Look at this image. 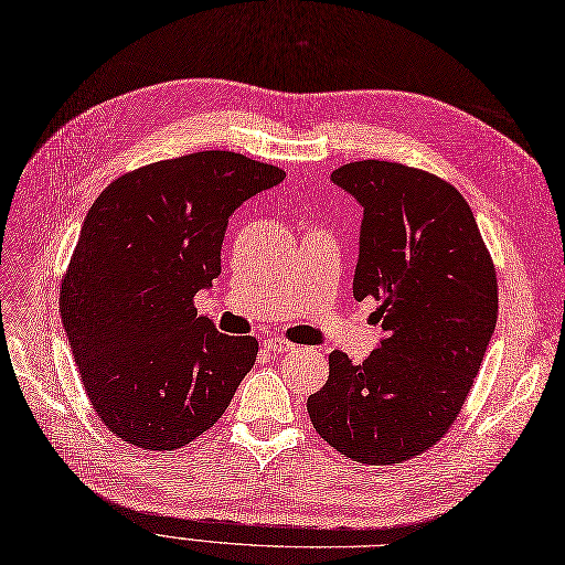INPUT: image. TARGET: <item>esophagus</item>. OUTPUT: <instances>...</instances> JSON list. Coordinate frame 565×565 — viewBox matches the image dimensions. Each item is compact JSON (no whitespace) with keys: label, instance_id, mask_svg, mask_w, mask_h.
I'll return each mask as SVG.
<instances>
[{"label":"esophagus","instance_id":"34e87169","mask_svg":"<svg viewBox=\"0 0 565 565\" xmlns=\"http://www.w3.org/2000/svg\"><path fill=\"white\" fill-rule=\"evenodd\" d=\"M265 349L277 356V353H294L296 344H290V342L281 340V338H269V340H265Z\"/></svg>","mask_w":565,"mask_h":565}]
</instances>
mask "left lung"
<instances>
[{
	"mask_svg": "<svg viewBox=\"0 0 565 565\" xmlns=\"http://www.w3.org/2000/svg\"><path fill=\"white\" fill-rule=\"evenodd\" d=\"M363 206L353 298L380 302L384 338L307 398L309 419L340 454L403 463L433 447L461 412L498 319L495 267L472 209L440 177L359 160L330 174Z\"/></svg>",
	"mask_w": 565,
	"mask_h": 565,
	"instance_id": "1",
	"label": "left lung"
}]
</instances>
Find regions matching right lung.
Segmentation results:
<instances>
[{
    "instance_id": "add662e5",
    "label": "right lung",
    "mask_w": 565,
    "mask_h": 565,
    "mask_svg": "<svg viewBox=\"0 0 565 565\" xmlns=\"http://www.w3.org/2000/svg\"><path fill=\"white\" fill-rule=\"evenodd\" d=\"M284 170L200 151L122 174L83 221L60 317L93 409L122 443L174 451L212 428L258 342L223 335L193 305L221 275L227 218Z\"/></svg>"
}]
</instances>
